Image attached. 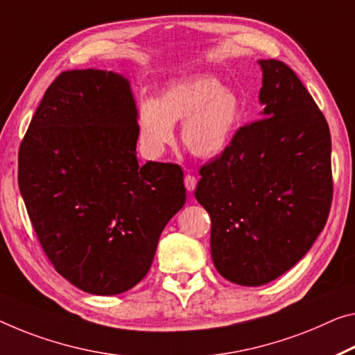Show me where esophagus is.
I'll return each mask as SVG.
<instances>
[{
    "mask_svg": "<svg viewBox=\"0 0 355 355\" xmlns=\"http://www.w3.org/2000/svg\"><path fill=\"white\" fill-rule=\"evenodd\" d=\"M184 184H185V189H187V192H193L196 187V178L193 174H187L184 179Z\"/></svg>",
    "mask_w": 355,
    "mask_h": 355,
    "instance_id": "obj_1",
    "label": "esophagus"
}]
</instances>
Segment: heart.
Masks as SVG:
<instances>
[{
    "mask_svg": "<svg viewBox=\"0 0 355 355\" xmlns=\"http://www.w3.org/2000/svg\"><path fill=\"white\" fill-rule=\"evenodd\" d=\"M244 119L243 98L211 76L171 83L138 109V139L149 159H159L182 122L181 141L195 157L219 159L230 149Z\"/></svg>",
    "mask_w": 355,
    "mask_h": 355,
    "instance_id": "1",
    "label": "heart"
}]
</instances>
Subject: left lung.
<instances>
[{
  "label": "left lung",
  "instance_id": "1",
  "mask_svg": "<svg viewBox=\"0 0 355 355\" xmlns=\"http://www.w3.org/2000/svg\"><path fill=\"white\" fill-rule=\"evenodd\" d=\"M260 121L200 170L211 257L227 281L257 287L304 257L329 217L331 138L324 114L279 60H259Z\"/></svg>",
  "mask_w": 355,
  "mask_h": 355
}]
</instances>
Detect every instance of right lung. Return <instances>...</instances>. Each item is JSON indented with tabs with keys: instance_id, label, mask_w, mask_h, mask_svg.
<instances>
[{
	"instance_id": "obj_1",
	"label": "right lung",
	"mask_w": 355,
	"mask_h": 355,
	"mask_svg": "<svg viewBox=\"0 0 355 355\" xmlns=\"http://www.w3.org/2000/svg\"><path fill=\"white\" fill-rule=\"evenodd\" d=\"M130 80L107 69L60 74L19 150V189L49 260L92 295L143 279L163 228L185 203L184 173L136 159Z\"/></svg>"
}]
</instances>
